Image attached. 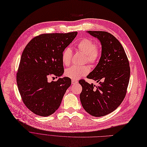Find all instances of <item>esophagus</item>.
Instances as JSON below:
<instances>
[{
  "instance_id": "34e87169",
  "label": "esophagus",
  "mask_w": 147,
  "mask_h": 147,
  "mask_svg": "<svg viewBox=\"0 0 147 147\" xmlns=\"http://www.w3.org/2000/svg\"><path fill=\"white\" fill-rule=\"evenodd\" d=\"M78 83V81H75V80H72V84H76Z\"/></svg>"
}]
</instances>
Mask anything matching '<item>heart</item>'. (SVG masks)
I'll use <instances>...</instances> for the list:
<instances>
[{
    "instance_id": "obj_1",
    "label": "heart",
    "mask_w": 147,
    "mask_h": 147,
    "mask_svg": "<svg viewBox=\"0 0 147 147\" xmlns=\"http://www.w3.org/2000/svg\"><path fill=\"white\" fill-rule=\"evenodd\" d=\"M78 51L85 55V60L90 65H94L98 61L100 58V50L96 46L93 41L88 38L81 39L76 45ZM72 53L71 49L66 48L61 54V61L65 66H69L71 63ZM90 72V69L87 66H71L66 69L65 72L67 77L72 80H77L83 76L87 75Z\"/></svg>"
}]
</instances>
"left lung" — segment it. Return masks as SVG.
Listing matches in <instances>:
<instances>
[{
	"label": "left lung",
	"instance_id": "left-lung-1",
	"mask_svg": "<svg viewBox=\"0 0 147 147\" xmlns=\"http://www.w3.org/2000/svg\"><path fill=\"white\" fill-rule=\"evenodd\" d=\"M98 39L102 45L98 64L87 76L99 83L98 86L81 80L80 100L85 111L99 117L115 110L126 94L130 70L129 62L120 42L113 34L103 31H87Z\"/></svg>",
	"mask_w": 147,
	"mask_h": 147
}]
</instances>
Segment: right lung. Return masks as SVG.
Masks as SVG:
<instances>
[{"label": "right lung", "mask_w": 147, "mask_h": 147, "mask_svg": "<svg viewBox=\"0 0 147 147\" xmlns=\"http://www.w3.org/2000/svg\"><path fill=\"white\" fill-rule=\"evenodd\" d=\"M78 32L46 33L33 38L25 47L17 74L20 94L26 107L38 115L47 117L59 108L71 84L68 77L48 81L64 72L61 54Z\"/></svg>", "instance_id": "1"}]
</instances>
